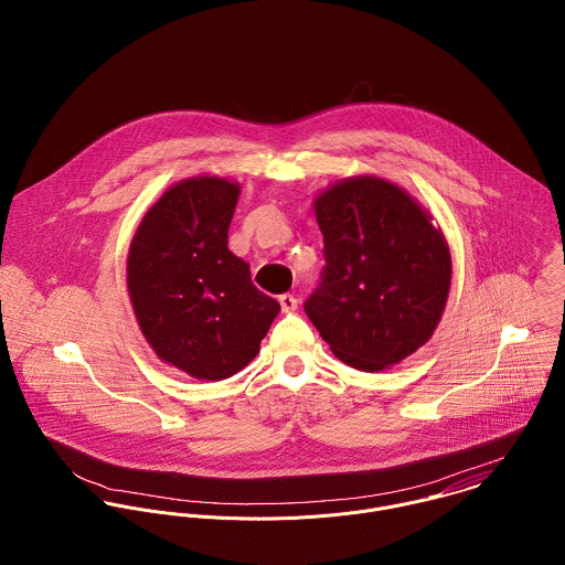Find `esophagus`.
<instances>
[{"mask_svg":"<svg viewBox=\"0 0 565 565\" xmlns=\"http://www.w3.org/2000/svg\"><path fill=\"white\" fill-rule=\"evenodd\" d=\"M280 309H282V313H294L298 309V298L294 294H282L280 296Z\"/></svg>","mask_w":565,"mask_h":565,"instance_id":"esophagus-1","label":"esophagus"}]
</instances>
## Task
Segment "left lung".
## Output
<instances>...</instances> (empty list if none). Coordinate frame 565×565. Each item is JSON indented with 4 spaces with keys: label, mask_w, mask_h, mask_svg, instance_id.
<instances>
[{
    "label": "left lung",
    "mask_w": 565,
    "mask_h": 565,
    "mask_svg": "<svg viewBox=\"0 0 565 565\" xmlns=\"http://www.w3.org/2000/svg\"><path fill=\"white\" fill-rule=\"evenodd\" d=\"M323 235L320 285L305 311L345 365L385 370L424 345L450 291L441 231L401 186L359 175L316 200Z\"/></svg>",
    "instance_id": "8db88e82"
}]
</instances>
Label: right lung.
I'll return each mask as SVG.
<instances>
[{
	"instance_id": "add662e5",
	"label": "right lung",
	"mask_w": 565,
	"mask_h": 565,
	"mask_svg": "<svg viewBox=\"0 0 565 565\" xmlns=\"http://www.w3.org/2000/svg\"><path fill=\"white\" fill-rule=\"evenodd\" d=\"M239 184L204 175L178 182L139 224L128 291L146 339L189 376L222 381L258 352L280 305L258 291L228 249Z\"/></svg>"
}]
</instances>
